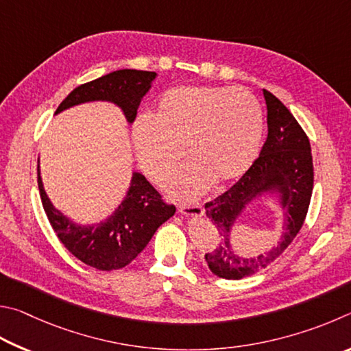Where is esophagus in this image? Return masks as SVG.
Returning <instances> with one entry per match:
<instances>
[{
	"mask_svg": "<svg viewBox=\"0 0 351 351\" xmlns=\"http://www.w3.org/2000/svg\"><path fill=\"white\" fill-rule=\"evenodd\" d=\"M179 211L183 216H193V217H202L204 216V206L202 205H180Z\"/></svg>",
	"mask_w": 351,
	"mask_h": 351,
	"instance_id": "34e87169",
	"label": "esophagus"
}]
</instances>
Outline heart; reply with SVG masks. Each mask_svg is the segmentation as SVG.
Returning a JSON list of instances; mask_svg holds the SVG:
<instances>
[{"label":"heart","instance_id":"1","mask_svg":"<svg viewBox=\"0 0 351 351\" xmlns=\"http://www.w3.org/2000/svg\"><path fill=\"white\" fill-rule=\"evenodd\" d=\"M263 110L247 89L228 86H177L158 98L151 117L134 121L138 165L156 185L179 169L183 147L189 163L169 185L179 199L199 197L216 183L239 179L257 157Z\"/></svg>","mask_w":351,"mask_h":351}]
</instances>
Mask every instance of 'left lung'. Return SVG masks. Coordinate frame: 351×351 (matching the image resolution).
<instances>
[{
	"label": "left lung",
	"mask_w": 351,
	"mask_h": 351,
	"mask_svg": "<svg viewBox=\"0 0 351 351\" xmlns=\"http://www.w3.org/2000/svg\"><path fill=\"white\" fill-rule=\"evenodd\" d=\"M268 137L250 169L228 191L205 204L206 216L220 236L217 247L205 254L211 271L223 279H242L267 268L298 236L308 213L313 193V157L302 126L279 98L263 89ZM278 187L282 194L287 223L282 241L271 254L243 260L230 250L229 236L235 219L248 201Z\"/></svg>",
	"instance_id": "obj_1"
}]
</instances>
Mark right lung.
I'll use <instances>...</instances> for the list:
<instances>
[{"mask_svg":"<svg viewBox=\"0 0 351 351\" xmlns=\"http://www.w3.org/2000/svg\"><path fill=\"white\" fill-rule=\"evenodd\" d=\"M156 75V72L135 69L110 72L80 84L61 101L55 114L84 101L106 100L119 104L128 121L132 123L141 98L149 90ZM38 189L46 216L61 243L78 261L101 271L131 263L149 243L158 226L176 213V206L166 204L162 194L140 172H134L126 197L112 216L106 222L92 226H78L55 210L43 188L40 166Z\"/></svg>","mask_w":351,"mask_h":351,"instance_id":"obj_1","label":"right lung"}]
</instances>
